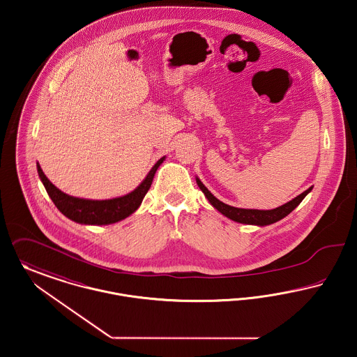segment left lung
<instances>
[{
    "label": "left lung",
    "mask_w": 357,
    "mask_h": 357,
    "mask_svg": "<svg viewBox=\"0 0 357 357\" xmlns=\"http://www.w3.org/2000/svg\"><path fill=\"white\" fill-rule=\"evenodd\" d=\"M196 183L199 188L203 190V193L206 195L208 202L211 203V206L216 208L222 215H225V218L242 223V225H268L273 223H277L278 220L283 219L284 216H287L293 209H296V206L300 204L301 202L305 199V196L312 190V187L306 189L305 192H302L297 197H294L293 200H290L289 203L283 204V206L274 208V209H245V208H236V206H228L225 204L223 202H220L219 199H216L208 189L206 185L200 181L199 177H196Z\"/></svg>",
    "instance_id": "left-lung-1"
}]
</instances>
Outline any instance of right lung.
<instances>
[{
  "label": "right lung",
  "instance_id": "1",
  "mask_svg": "<svg viewBox=\"0 0 357 357\" xmlns=\"http://www.w3.org/2000/svg\"><path fill=\"white\" fill-rule=\"evenodd\" d=\"M164 160H165V155L154 164V167L146 174L144 181L130 193L121 197L109 199V200L80 199V197H74L61 192L47 178L44 172L40 168L38 162V173L51 200L66 218L71 219L73 222H76L79 225H113L130 216L138 209V206H141L145 195L148 193L153 183V177L158 169V167L164 162Z\"/></svg>",
  "mask_w": 357,
  "mask_h": 357
}]
</instances>
